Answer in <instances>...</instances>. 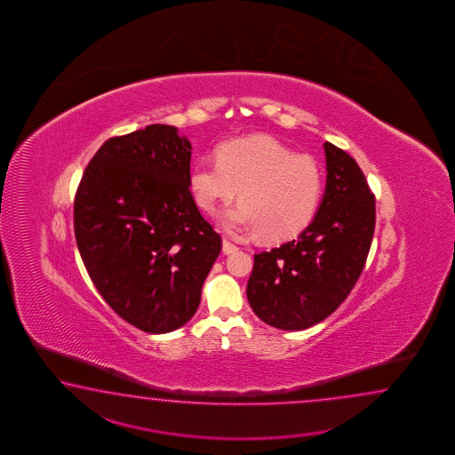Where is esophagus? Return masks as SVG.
I'll return each mask as SVG.
<instances>
[{"instance_id": "34e87169", "label": "esophagus", "mask_w": 455, "mask_h": 455, "mask_svg": "<svg viewBox=\"0 0 455 455\" xmlns=\"http://www.w3.org/2000/svg\"><path fill=\"white\" fill-rule=\"evenodd\" d=\"M239 251V247L235 243H232L231 241L224 239L223 241V251L224 253H232V251Z\"/></svg>"}]
</instances>
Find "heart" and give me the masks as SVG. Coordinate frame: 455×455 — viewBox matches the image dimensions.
Returning a JSON list of instances; mask_svg holds the SVG:
<instances>
[{
    "label": "heart",
    "mask_w": 455,
    "mask_h": 455,
    "mask_svg": "<svg viewBox=\"0 0 455 455\" xmlns=\"http://www.w3.org/2000/svg\"><path fill=\"white\" fill-rule=\"evenodd\" d=\"M323 179L317 161L296 155L270 136H249L218 149V161L192 167L196 204L214 214L241 190L242 204L223 216L229 231H260L267 241H286L314 220Z\"/></svg>",
    "instance_id": "heart-1"
}]
</instances>
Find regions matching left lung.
Masks as SVG:
<instances>
[{
	"mask_svg": "<svg viewBox=\"0 0 455 455\" xmlns=\"http://www.w3.org/2000/svg\"><path fill=\"white\" fill-rule=\"evenodd\" d=\"M327 187L299 237L253 255L247 299L259 319L304 330L348 298L366 265L376 228V196L356 161L329 141Z\"/></svg>",
	"mask_w": 455,
	"mask_h": 455,
	"instance_id": "8db88e82",
	"label": "left lung"
}]
</instances>
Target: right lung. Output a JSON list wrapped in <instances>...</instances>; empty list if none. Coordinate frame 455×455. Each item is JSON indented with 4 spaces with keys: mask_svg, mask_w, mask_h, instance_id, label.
Masks as SVG:
<instances>
[{
    "mask_svg": "<svg viewBox=\"0 0 455 455\" xmlns=\"http://www.w3.org/2000/svg\"><path fill=\"white\" fill-rule=\"evenodd\" d=\"M192 145L171 125L114 136L75 196V235L97 291L136 329L167 333L194 317L221 235L190 192Z\"/></svg>",
    "mask_w": 455,
    "mask_h": 455,
    "instance_id": "add662e5",
    "label": "right lung"
}]
</instances>
